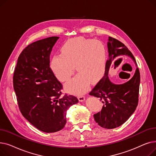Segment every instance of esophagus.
Returning a JSON list of instances; mask_svg holds the SVG:
<instances>
[{
	"label": "esophagus",
	"mask_w": 156,
	"mask_h": 156,
	"mask_svg": "<svg viewBox=\"0 0 156 156\" xmlns=\"http://www.w3.org/2000/svg\"><path fill=\"white\" fill-rule=\"evenodd\" d=\"M78 100H79L80 102H83V101H85V97L84 95H79V96L78 97Z\"/></svg>",
	"instance_id": "esophagus-1"
}]
</instances>
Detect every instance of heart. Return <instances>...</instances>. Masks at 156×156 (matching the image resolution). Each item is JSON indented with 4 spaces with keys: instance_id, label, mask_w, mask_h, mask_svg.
<instances>
[{
    "instance_id": "obj_1",
    "label": "heart",
    "mask_w": 156,
    "mask_h": 156,
    "mask_svg": "<svg viewBox=\"0 0 156 156\" xmlns=\"http://www.w3.org/2000/svg\"><path fill=\"white\" fill-rule=\"evenodd\" d=\"M107 51L99 40L78 37L68 40L61 48V54L53 57L51 68L61 81H66L75 72L77 75L66 83L67 90L73 94L85 92L90 83L95 84L104 75Z\"/></svg>"
}]
</instances>
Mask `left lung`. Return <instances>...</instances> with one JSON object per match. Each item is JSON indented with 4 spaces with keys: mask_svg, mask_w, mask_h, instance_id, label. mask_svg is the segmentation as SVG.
Returning <instances> with one entry per match:
<instances>
[{
    "mask_svg": "<svg viewBox=\"0 0 156 156\" xmlns=\"http://www.w3.org/2000/svg\"><path fill=\"white\" fill-rule=\"evenodd\" d=\"M109 57L106 61L104 76L89 93L99 98L104 104L101 112L94 115L97 123L102 128L113 129L125 122L135 111L139 95L140 82V71L136 68L132 78L127 82L116 85L109 79V71L113 65L116 66L121 62L118 57L128 55L136 64L135 57L128 48L120 41L109 37L108 43Z\"/></svg>",
    "mask_w": 156,
    "mask_h": 156,
    "instance_id": "8db88e82",
    "label": "left lung"
}]
</instances>
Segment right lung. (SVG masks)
<instances>
[{
	"mask_svg": "<svg viewBox=\"0 0 156 156\" xmlns=\"http://www.w3.org/2000/svg\"><path fill=\"white\" fill-rule=\"evenodd\" d=\"M58 37L40 40L20 54L13 87L22 115L39 130L54 133L66 123L67 110L78 102L71 95H62V85L50 68V55Z\"/></svg>",
	"mask_w": 156,
	"mask_h": 156,
	"instance_id": "1",
	"label": "right lung"
}]
</instances>
